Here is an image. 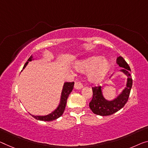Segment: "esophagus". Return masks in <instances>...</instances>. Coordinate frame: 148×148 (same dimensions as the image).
<instances>
[{
    "mask_svg": "<svg viewBox=\"0 0 148 148\" xmlns=\"http://www.w3.org/2000/svg\"><path fill=\"white\" fill-rule=\"evenodd\" d=\"M83 86L80 82H76V83H75L74 88H75V89H81V88H83Z\"/></svg>",
    "mask_w": 148,
    "mask_h": 148,
    "instance_id": "34e87169",
    "label": "esophagus"
}]
</instances>
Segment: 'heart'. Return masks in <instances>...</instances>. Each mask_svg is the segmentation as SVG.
Wrapping results in <instances>:
<instances>
[{"label":"heart","instance_id":"heart-1","mask_svg":"<svg viewBox=\"0 0 148 148\" xmlns=\"http://www.w3.org/2000/svg\"><path fill=\"white\" fill-rule=\"evenodd\" d=\"M110 61L102 56H92L77 61L75 69L79 73H88L89 82L98 84L103 80L110 69Z\"/></svg>","mask_w":148,"mask_h":148}]
</instances>
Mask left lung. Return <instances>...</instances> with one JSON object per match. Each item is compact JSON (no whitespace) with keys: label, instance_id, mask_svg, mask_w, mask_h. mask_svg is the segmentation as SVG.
Wrapping results in <instances>:
<instances>
[{"label":"left lung","instance_id":"8db88e82","mask_svg":"<svg viewBox=\"0 0 148 148\" xmlns=\"http://www.w3.org/2000/svg\"><path fill=\"white\" fill-rule=\"evenodd\" d=\"M116 63L122 69L120 72L124 73L127 77L126 87L122 92L112 100H108L104 97L103 87H92V99L89 103V107L92 112L100 116H109L118 112L124 106L128 101L130 90L132 86V79L130 75V68L128 63L121 56L118 57ZM111 75L110 78L113 76Z\"/></svg>","mask_w":148,"mask_h":148}]
</instances>
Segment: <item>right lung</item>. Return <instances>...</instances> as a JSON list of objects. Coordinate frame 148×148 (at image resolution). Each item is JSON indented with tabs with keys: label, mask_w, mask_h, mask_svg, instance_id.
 Here are the masks:
<instances>
[{
	"label": "right lung",
	"mask_w": 148,
	"mask_h": 148,
	"mask_svg": "<svg viewBox=\"0 0 148 148\" xmlns=\"http://www.w3.org/2000/svg\"><path fill=\"white\" fill-rule=\"evenodd\" d=\"M33 60H34V58H33L32 56H31L30 58L27 61V62L25 63L23 69H24L25 67L27 66L29 61H32ZM23 69L22 70V71H23ZM73 85L74 82H65V83H64L62 90H61L60 103H59L58 107L53 112H51L49 114L45 116H36L31 114H30L36 120H42V121H52V120H56L58 118H60L63 114V112H64L65 106H66L67 98L69 97L70 93L72 91L73 88Z\"/></svg>",
	"instance_id": "obj_1"
}]
</instances>
